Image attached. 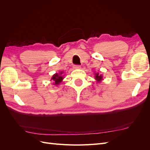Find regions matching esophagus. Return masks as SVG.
I'll use <instances>...</instances> for the list:
<instances>
[{
	"label": "esophagus",
	"mask_w": 150,
	"mask_h": 150,
	"mask_svg": "<svg viewBox=\"0 0 150 150\" xmlns=\"http://www.w3.org/2000/svg\"><path fill=\"white\" fill-rule=\"evenodd\" d=\"M73 68L74 69H81V66L79 65H75L73 66Z\"/></svg>",
	"instance_id": "1"
}]
</instances>
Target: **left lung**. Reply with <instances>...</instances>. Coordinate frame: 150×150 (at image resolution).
Masks as SVG:
<instances>
[{"instance_id": "1", "label": "left lung", "mask_w": 150, "mask_h": 150, "mask_svg": "<svg viewBox=\"0 0 150 150\" xmlns=\"http://www.w3.org/2000/svg\"><path fill=\"white\" fill-rule=\"evenodd\" d=\"M94 78L96 80L97 82L99 83L103 80V76L102 74H100L99 72H95L94 73Z\"/></svg>"}]
</instances>
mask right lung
Listing matches in <instances>:
<instances>
[{"label": "right lung", "mask_w": 150, "mask_h": 150, "mask_svg": "<svg viewBox=\"0 0 150 150\" xmlns=\"http://www.w3.org/2000/svg\"><path fill=\"white\" fill-rule=\"evenodd\" d=\"M63 74V72L61 71L59 73L54 74L51 78V79L53 81V84L55 86H57L64 79V75Z\"/></svg>", "instance_id": "obj_1"}]
</instances>
